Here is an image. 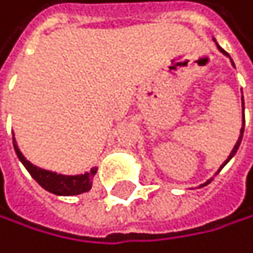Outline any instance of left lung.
I'll return each mask as SVG.
<instances>
[{"instance_id":"left-lung-1","label":"left lung","mask_w":253,"mask_h":253,"mask_svg":"<svg viewBox=\"0 0 253 253\" xmlns=\"http://www.w3.org/2000/svg\"><path fill=\"white\" fill-rule=\"evenodd\" d=\"M218 49H219V51H221V52H222L224 55H227V57H229V59H230V55H229V54H227V52H225V51H224V49H222V48L219 46V44H218ZM230 60H232V59H230ZM232 65H233V67H235V63H233V60H232ZM241 105H243V115H244V99H243V98H241ZM243 118H244V116H243ZM243 132H244V120H243V127H241V133H240V137H238V141H236V144H235V148L232 149V152H230V155H229V159H227V160H225V162H224V163L221 165V168H219V171H221V169L224 168V166H225L227 163H229V162H230V159H232V157H233V155L236 154V151H238V148H240V144H241V140H243ZM219 171H218V172H219ZM218 172H216V174H218ZM210 182H211V179H210V180H207V182H205L204 185H201V186H205L207 183H210Z\"/></svg>"}]
</instances>
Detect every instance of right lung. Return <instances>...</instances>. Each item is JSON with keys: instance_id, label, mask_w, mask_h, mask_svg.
Returning <instances> with one entry per match:
<instances>
[{"instance_id": "1", "label": "right lung", "mask_w": 253, "mask_h": 253, "mask_svg": "<svg viewBox=\"0 0 253 253\" xmlns=\"http://www.w3.org/2000/svg\"><path fill=\"white\" fill-rule=\"evenodd\" d=\"M13 135V133H12ZM13 140V149L17 152V157L20 159V162L24 165V168L28 169V172L34 177V180L37 182L42 188H44L46 191L57 194V196H76V194H82L91 190L93 185V177L98 168H91L88 172L84 174H78V175H65V174H57L48 169L39 168V166L32 165L29 160H26V157L21 154V151L18 149V144L15 141V137H12Z\"/></svg>"}]
</instances>
